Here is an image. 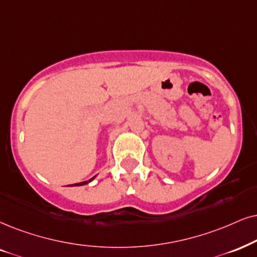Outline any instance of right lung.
Returning a JSON list of instances; mask_svg holds the SVG:
<instances>
[{
	"mask_svg": "<svg viewBox=\"0 0 257 257\" xmlns=\"http://www.w3.org/2000/svg\"><path fill=\"white\" fill-rule=\"evenodd\" d=\"M96 178V175L95 177H92L91 178V179H89V180H86V181H83V183H78V184H73V186H83V185H86V184H89V183H91V181H92L93 179H95ZM69 186H72V185H69Z\"/></svg>",
	"mask_w": 257,
	"mask_h": 257,
	"instance_id": "add662e5",
	"label": "right lung"
}]
</instances>
